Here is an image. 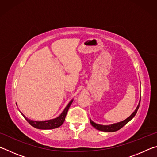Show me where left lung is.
<instances>
[{"label":"left lung","mask_w":157,"mask_h":157,"mask_svg":"<svg viewBox=\"0 0 157 157\" xmlns=\"http://www.w3.org/2000/svg\"><path fill=\"white\" fill-rule=\"evenodd\" d=\"M140 100L139 102V105L136 108V109L134 110V112H133L131 115H130L128 118H126L125 120H124L123 121L119 122V123H113L111 124H108V125H103V124H97L94 123V121L90 119V123H91V125L95 127V129L99 130V131H102V132H116L121 129L123 126L125 125V124L129 123V122L132 120V119L134 118L136 115V113H137V111L139 108V105H140Z\"/></svg>","instance_id":"8db88e82"}]
</instances>
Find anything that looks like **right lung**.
I'll list each match as a JSON object with an SVG mask.
<instances>
[{"label":"right lung","instance_id":"obj_1","mask_svg":"<svg viewBox=\"0 0 157 157\" xmlns=\"http://www.w3.org/2000/svg\"><path fill=\"white\" fill-rule=\"evenodd\" d=\"M73 101V99L71 100L70 102H68L67 106L65 107L64 109H63L62 113H61L59 116L55 118L50 119V120L43 121H33L28 118L22 112H21V113L22 114L23 116L24 117L25 120L28 122V123L30 124V125L35 127L36 129H55L60 127L63 123V122L65 121L66 116V114H67V112L69 109V107H70V106L71 105V104H72Z\"/></svg>","mask_w":157,"mask_h":157}]
</instances>
